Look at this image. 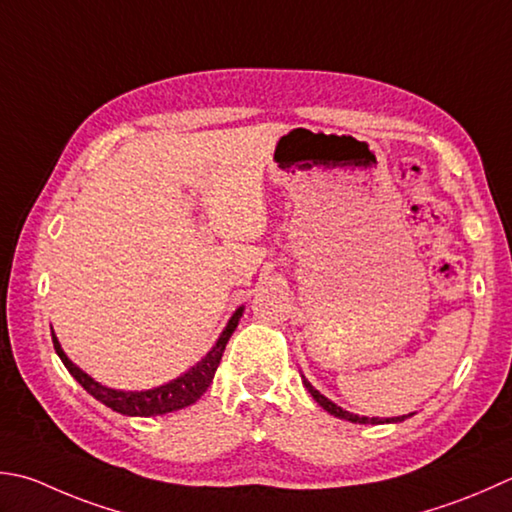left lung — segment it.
<instances>
[{
    "instance_id": "left-lung-1",
    "label": "left lung",
    "mask_w": 512,
    "mask_h": 512,
    "mask_svg": "<svg viewBox=\"0 0 512 512\" xmlns=\"http://www.w3.org/2000/svg\"><path fill=\"white\" fill-rule=\"evenodd\" d=\"M302 379H304V386H306V390L310 395H313V399L315 402L322 406L324 410H328L330 415H335V417H339V419H346V422H353V424H399V422H404V419H408L410 415H402V417H386V419H379V417H364V415H355V413H348V410H344L342 406H337L335 402H330L328 397H324L322 393H319V390L308 382V379L302 375Z\"/></svg>"
}]
</instances>
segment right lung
<instances>
[{
	"mask_svg": "<svg viewBox=\"0 0 512 512\" xmlns=\"http://www.w3.org/2000/svg\"><path fill=\"white\" fill-rule=\"evenodd\" d=\"M242 315H244V306H239L233 313V317L228 319L222 335L217 337L215 346L210 348L193 368H188L184 375L170 379V382L162 386H155L148 390H117V388H108L95 382V379L88 373H84L82 368L70 362L62 344H59L55 330H50V333H53L55 353L68 368V373L73 375L77 382L82 384L86 393L93 395L97 402H102L104 406L113 408L115 413H122L128 417H155V415H166V413H173V410H182L190 404H195L197 399L206 393L210 382H213L219 362H222L228 339L235 333Z\"/></svg>",
	"mask_w": 512,
	"mask_h": 512,
	"instance_id": "add662e5",
	"label": "right lung"
}]
</instances>
